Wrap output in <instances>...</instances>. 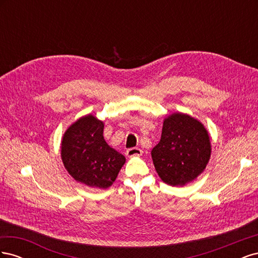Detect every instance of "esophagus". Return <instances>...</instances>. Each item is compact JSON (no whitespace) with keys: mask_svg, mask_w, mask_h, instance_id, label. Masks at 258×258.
<instances>
[{"mask_svg":"<svg viewBox=\"0 0 258 258\" xmlns=\"http://www.w3.org/2000/svg\"><path fill=\"white\" fill-rule=\"evenodd\" d=\"M143 154V151L140 150V148L134 147V148H129V150L126 152V155L128 157H135V156H141Z\"/></svg>","mask_w":258,"mask_h":258,"instance_id":"obj_1","label":"esophagus"}]
</instances>
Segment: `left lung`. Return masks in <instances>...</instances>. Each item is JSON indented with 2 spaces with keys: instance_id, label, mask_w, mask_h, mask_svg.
<instances>
[{
  "instance_id": "1",
  "label": "left lung",
  "mask_w": 258,
  "mask_h": 258,
  "mask_svg": "<svg viewBox=\"0 0 258 258\" xmlns=\"http://www.w3.org/2000/svg\"><path fill=\"white\" fill-rule=\"evenodd\" d=\"M211 156L207 129L198 119L173 113L163 120L161 139L152 150L156 171L163 182L184 186L206 169Z\"/></svg>"
}]
</instances>
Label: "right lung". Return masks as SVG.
<instances>
[{
    "mask_svg": "<svg viewBox=\"0 0 258 258\" xmlns=\"http://www.w3.org/2000/svg\"><path fill=\"white\" fill-rule=\"evenodd\" d=\"M103 129V121L88 114L67 129L61 142V158L69 174L98 188L110 187L126 161L105 142Z\"/></svg>",
    "mask_w": 258,
    "mask_h": 258,
    "instance_id": "right-lung-1",
    "label": "right lung"
}]
</instances>
